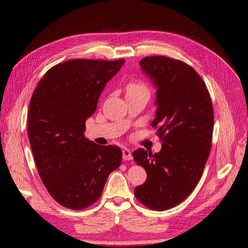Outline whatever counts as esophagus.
I'll list each match as a JSON object with an SVG mask.
<instances>
[{
  "label": "esophagus",
  "instance_id": "esophagus-1",
  "mask_svg": "<svg viewBox=\"0 0 248 248\" xmlns=\"http://www.w3.org/2000/svg\"><path fill=\"white\" fill-rule=\"evenodd\" d=\"M123 158H124V160H131V159H133L132 152L128 148H124L123 149Z\"/></svg>",
  "mask_w": 248,
  "mask_h": 248
}]
</instances>
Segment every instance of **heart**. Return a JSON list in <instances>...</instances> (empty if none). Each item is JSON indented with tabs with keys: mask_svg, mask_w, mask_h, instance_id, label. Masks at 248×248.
I'll list each match as a JSON object with an SVG mask.
<instances>
[{
	"mask_svg": "<svg viewBox=\"0 0 248 248\" xmlns=\"http://www.w3.org/2000/svg\"><path fill=\"white\" fill-rule=\"evenodd\" d=\"M141 92H147L148 88L145 87L141 82H136V81H132L130 84L126 86V95L130 94H136V93H141Z\"/></svg>",
	"mask_w": 248,
	"mask_h": 248,
	"instance_id": "1",
	"label": "heart"
}]
</instances>
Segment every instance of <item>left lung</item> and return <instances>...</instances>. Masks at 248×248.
Wrapping results in <instances>:
<instances>
[{"label": "left lung", "instance_id": "obj_1", "mask_svg": "<svg viewBox=\"0 0 248 248\" xmlns=\"http://www.w3.org/2000/svg\"><path fill=\"white\" fill-rule=\"evenodd\" d=\"M139 65L156 88L152 126L162 148L155 154L144 149L133 152L148 175L134 195L151 209L167 211L188 197L201 178L212 148L213 104L204 81L187 63L149 56Z\"/></svg>", "mask_w": 248, "mask_h": 248}]
</instances>
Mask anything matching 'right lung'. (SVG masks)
<instances>
[{
	"label": "right lung",
	"instance_id": "add662e5",
	"mask_svg": "<svg viewBox=\"0 0 248 248\" xmlns=\"http://www.w3.org/2000/svg\"><path fill=\"white\" fill-rule=\"evenodd\" d=\"M124 60H70L49 69L28 110V135L41 179L61 205L81 209L96 202L108 176L122 163L116 145L85 137L86 120Z\"/></svg>",
	"mask_w": 248,
	"mask_h": 248
}]
</instances>
